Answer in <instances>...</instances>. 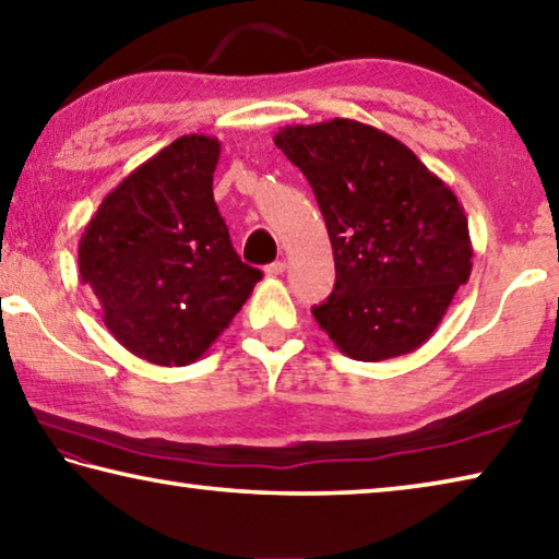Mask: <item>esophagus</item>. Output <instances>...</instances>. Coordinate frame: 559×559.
I'll use <instances>...</instances> for the list:
<instances>
[{
    "label": "esophagus",
    "mask_w": 559,
    "mask_h": 559,
    "mask_svg": "<svg viewBox=\"0 0 559 559\" xmlns=\"http://www.w3.org/2000/svg\"><path fill=\"white\" fill-rule=\"evenodd\" d=\"M263 271H266V276H281V273L286 271V261H273Z\"/></svg>",
    "instance_id": "esophagus-1"
}]
</instances>
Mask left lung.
<instances>
[{"label":"left lung","mask_w":559,"mask_h":559,"mask_svg":"<svg viewBox=\"0 0 559 559\" xmlns=\"http://www.w3.org/2000/svg\"><path fill=\"white\" fill-rule=\"evenodd\" d=\"M313 187L335 259V288L313 308L340 353L359 362L427 343L471 276L463 206L400 140L335 118L273 138Z\"/></svg>","instance_id":"8db88e82"}]
</instances>
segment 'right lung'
Wrapping results in <instances>:
<instances>
[{
	"label": "right lung",
	"instance_id": "obj_1",
	"mask_svg": "<svg viewBox=\"0 0 559 559\" xmlns=\"http://www.w3.org/2000/svg\"><path fill=\"white\" fill-rule=\"evenodd\" d=\"M219 153L216 138H177L112 189L81 236V281L103 323L147 362L200 359L261 281L216 210Z\"/></svg>",
	"mask_w": 559,
	"mask_h": 559
}]
</instances>
